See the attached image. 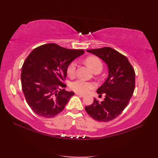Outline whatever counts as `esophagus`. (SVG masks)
Segmentation results:
<instances>
[{
  "mask_svg": "<svg viewBox=\"0 0 158 158\" xmlns=\"http://www.w3.org/2000/svg\"><path fill=\"white\" fill-rule=\"evenodd\" d=\"M75 94H76V95H77V96H81V97H84V96H85V95L82 94L77 93V92H76V93H75Z\"/></svg>",
  "mask_w": 158,
  "mask_h": 158,
  "instance_id": "esophagus-1",
  "label": "esophagus"
}]
</instances>
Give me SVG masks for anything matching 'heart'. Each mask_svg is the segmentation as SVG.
I'll return each mask as SVG.
<instances>
[{
    "label": "heart",
    "instance_id": "obj_1",
    "mask_svg": "<svg viewBox=\"0 0 158 158\" xmlns=\"http://www.w3.org/2000/svg\"><path fill=\"white\" fill-rule=\"evenodd\" d=\"M85 62L89 67L94 73H100L102 70L103 64L98 57L89 56L85 60ZM77 63L76 62H72L70 63L67 68V74L70 77L75 75ZM70 88L74 91L80 94H86L90 90L95 88V83L90 81H87L82 79H79L73 81L70 84Z\"/></svg>",
    "mask_w": 158,
    "mask_h": 158
}]
</instances>
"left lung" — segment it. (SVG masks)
<instances>
[{
  "label": "left lung",
  "mask_w": 158,
  "mask_h": 158,
  "mask_svg": "<svg viewBox=\"0 0 158 158\" xmlns=\"http://www.w3.org/2000/svg\"><path fill=\"white\" fill-rule=\"evenodd\" d=\"M98 56L109 69V76L97 89L98 94H105L103 101L96 98L91 105L85 106L88 115L98 122H109L120 115L129 103L135 88V72L125 56L111 48L88 49Z\"/></svg>",
  "instance_id": "obj_1"
}]
</instances>
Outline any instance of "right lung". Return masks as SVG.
I'll return each instance as SVG.
<instances>
[{
	"mask_svg": "<svg viewBox=\"0 0 158 158\" xmlns=\"http://www.w3.org/2000/svg\"><path fill=\"white\" fill-rule=\"evenodd\" d=\"M84 52L49 43L28 55L22 68V88L26 102L36 115L51 118L64 110L75 94L64 89L67 68Z\"/></svg>",
	"mask_w": 158,
	"mask_h": 158,
	"instance_id": "obj_1",
	"label": "right lung"
}]
</instances>
